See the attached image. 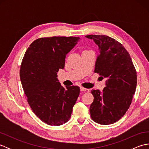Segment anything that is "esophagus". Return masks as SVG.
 Masks as SVG:
<instances>
[{"instance_id":"1","label":"esophagus","mask_w":149,"mask_h":149,"mask_svg":"<svg viewBox=\"0 0 149 149\" xmlns=\"http://www.w3.org/2000/svg\"><path fill=\"white\" fill-rule=\"evenodd\" d=\"M80 89H81V91H90L89 89H87V88H85L84 87H81Z\"/></svg>"}]
</instances>
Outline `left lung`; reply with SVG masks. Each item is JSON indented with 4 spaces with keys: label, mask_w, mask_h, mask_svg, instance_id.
Returning a JSON list of instances; mask_svg holds the SVG:
<instances>
[{
    "label": "left lung",
    "mask_w": 149,
    "mask_h": 149,
    "mask_svg": "<svg viewBox=\"0 0 149 149\" xmlns=\"http://www.w3.org/2000/svg\"><path fill=\"white\" fill-rule=\"evenodd\" d=\"M99 47L94 72L106 78L102 92L92 90L94 100L90 107L93 121L109 125L120 120L132 102L137 84V75L131 56L118 41L106 35L90 34Z\"/></svg>",
    "instance_id": "8db88e82"
}]
</instances>
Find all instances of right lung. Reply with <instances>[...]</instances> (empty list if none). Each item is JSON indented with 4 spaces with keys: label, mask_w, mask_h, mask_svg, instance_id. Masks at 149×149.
I'll return each mask as SVG.
<instances>
[{
    "label": "right lung",
    "mask_w": 149,
    "mask_h": 149,
    "mask_svg": "<svg viewBox=\"0 0 149 149\" xmlns=\"http://www.w3.org/2000/svg\"><path fill=\"white\" fill-rule=\"evenodd\" d=\"M79 37L53 36L34 40L26 50L20 69L24 93L36 116L50 125L67 122L80 93V88H63L57 72L64 68L66 55Z\"/></svg>",
    "instance_id": "1"
}]
</instances>
